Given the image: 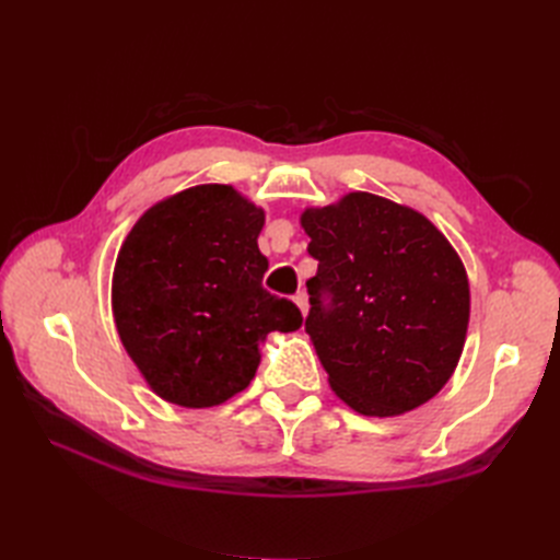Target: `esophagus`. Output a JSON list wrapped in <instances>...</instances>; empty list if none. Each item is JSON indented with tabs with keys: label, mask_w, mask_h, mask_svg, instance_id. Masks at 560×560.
I'll list each match as a JSON object with an SVG mask.
<instances>
[{
	"label": "esophagus",
	"mask_w": 560,
	"mask_h": 560,
	"mask_svg": "<svg viewBox=\"0 0 560 560\" xmlns=\"http://www.w3.org/2000/svg\"><path fill=\"white\" fill-rule=\"evenodd\" d=\"M294 301H296V306H299L301 315L306 317V315H308V294H306V292H299V294L294 296Z\"/></svg>",
	"instance_id": "obj_1"
}]
</instances>
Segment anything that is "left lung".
Instances as JSON below:
<instances>
[{"label": "left lung", "mask_w": 560, "mask_h": 560, "mask_svg": "<svg viewBox=\"0 0 560 560\" xmlns=\"http://www.w3.org/2000/svg\"><path fill=\"white\" fill-rule=\"evenodd\" d=\"M301 226L317 259L306 334L334 393L378 418L430 401L453 376L469 325L467 270L446 235L366 191L306 208Z\"/></svg>", "instance_id": "8db88e82"}]
</instances>
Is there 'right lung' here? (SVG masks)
Listing matches in <instances>:
<instances>
[{"mask_svg":"<svg viewBox=\"0 0 560 560\" xmlns=\"http://www.w3.org/2000/svg\"><path fill=\"white\" fill-rule=\"evenodd\" d=\"M266 214L229 184H200L149 208L118 249L116 331L154 393L208 409L243 393L270 331L301 311L264 290Z\"/></svg>","mask_w":560,"mask_h":560,"instance_id":"right-lung-1","label":"right lung"}]
</instances>
